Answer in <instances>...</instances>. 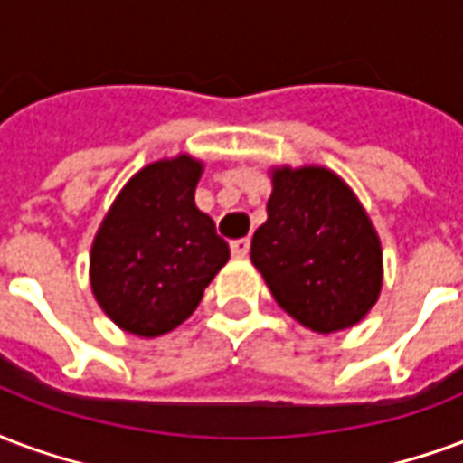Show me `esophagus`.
Instances as JSON below:
<instances>
[{"mask_svg":"<svg viewBox=\"0 0 463 463\" xmlns=\"http://www.w3.org/2000/svg\"><path fill=\"white\" fill-rule=\"evenodd\" d=\"M249 249H251V239H249V236H244V239H234V241H232V254L239 256V259H244V256L249 254Z\"/></svg>","mask_w":463,"mask_h":463,"instance_id":"obj_1","label":"esophagus"}]
</instances>
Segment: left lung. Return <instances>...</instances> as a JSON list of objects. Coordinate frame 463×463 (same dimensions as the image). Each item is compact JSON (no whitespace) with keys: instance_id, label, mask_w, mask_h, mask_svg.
<instances>
[{"instance_id":"1","label":"left lung","mask_w":463,"mask_h":463,"mask_svg":"<svg viewBox=\"0 0 463 463\" xmlns=\"http://www.w3.org/2000/svg\"><path fill=\"white\" fill-rule=\"evenodd\" d=\"M266 212L251 261L276 303L316 333L355 326L383 288V249L350 187L326 167H283Z\"/></svg>"}]
</instances>
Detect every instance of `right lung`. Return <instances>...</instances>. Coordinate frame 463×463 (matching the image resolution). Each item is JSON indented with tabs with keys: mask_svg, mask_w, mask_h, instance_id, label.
Here are the masks:
<instances>
[{
	"mask_svg": "<svg viewBox=\"0 0 463 463\" xmlns=\"http://www.w3.org/2000/svg\"><path fill=\"white\" fill-rule=\"evenodd\" d=\"M202 165L160 160L128 182L90 249V286L108 318L143 338L177 328L229 259V244L194 204Z\"/></svg>",
	"mask_w": 463,
	"mask_h": 463,
	"instance_id": "add662e5",
	"label": "right lung"
}]
</instances>
